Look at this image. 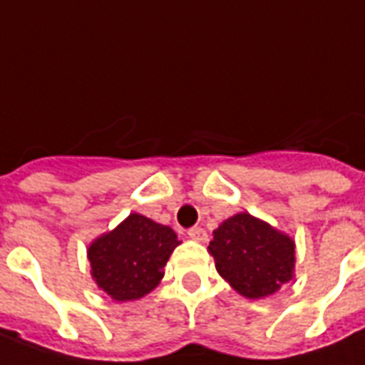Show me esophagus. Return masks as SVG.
<instances>
[{
  "label": "esophagus",
  "instance_id": "34e87169",
  "mask_svg": "<svg viewBox=\"0 0 365 365\" xmlns=\"http://www.w3.org/2000/svg\"><path fill=\"white\" fill-rule=\"evenodd\" d=\"M188 236H190L194 242H205V240H207V232H205L202 227H192L190 230H188Z\"/></svg>",
  "mask_w": 365,
  "mask_h": 365
}]
</instances>
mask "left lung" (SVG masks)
Masks as SVG:
<instances>
[{"label":"left lung","instance_id":"8db88e82","mask_svg":"<svg viewBox=\"0 0 365 365\" xmlns=\"http://www.w3.org/2000/svg\"><path fill=\"white\" fill-rule=\"evenodd\" d=\"M207 250L217 272L247 299L268 297L293 278V240L250 213L222 222Z\"/></svg>","mask_w":365,"mask_h":365}]
</instances>
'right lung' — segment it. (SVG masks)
Returning <instances> with one entry per match:
<instances>
[{
    "label": "right lung",
    "mask_w": 365,
    "mask_h": 365,
    "mask_svg": "<svg viewBox=\"0 0 365 365\" xmlns=\"http://www.w3.org/2000/svg\"><path fill=\"white\" fill-rule=\"evenodd\" d=\"M179 244L173 228L131 213L87 251L93 278L114 301L140 299L160 284L163 267Z\"/></svg>",
    "instance_id": "right-lung-1"
}]
</instances>
